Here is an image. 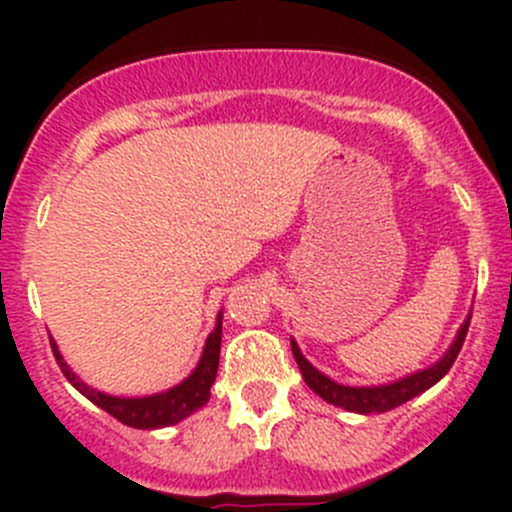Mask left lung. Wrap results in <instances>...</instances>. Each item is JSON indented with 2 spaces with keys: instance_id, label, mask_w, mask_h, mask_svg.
<instances>
[{
  "instance_id": "left-lung-1",
  "label": "left lung",
  "mask_w": 512,
  "mask_h": 512,
  "mask_svg": "<svg viewBox=\"0 0 512 512\" xmlns=\"http://www.w3.org/2000/svg\"><path fill=\"white\" fill-rule=\"evenodd\" d=\"M468 324H471V317L461 324V329H458L451 349H448V352L443 354L436 364H431L428 369L416 371V374L404 376V379L391 381V384H381V386L337 384V381L329 379V376H324L322 371L314 369V366L304 359L294 339H292V354H294V361H297L299 371H302V376H304V381H307L309 389H312L317 396H322L327 404L339 406V409L354 411V414H384V411L396 409V406L406 404V401H411L414 396L423 394V391L431 389L436 381H441L443 376L448 374V369H451L453 361H456L458 352H461L463 342H466Z\"/></svg>"
}]
</instances>
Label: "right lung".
I'll list each match as a JSON object with an SVG mask.
<instances>
[{"mask_svg":"<svg viewBox=\"0 0 512 512\" xmlns=\"http://www.w3.org/2000/svg\"><path fill=\"white\" fill-rule=\"evenodd\" d=\"M51 352L56 356V364L64 371V376L69 379V384L74 386L79 394H84L91 404H96L98 409H103L106 414L118 418L121 423L133 428H163L173 426V423L188 418L193 411H198L200 406L208 404L210 399V386H213L215 376H218V364H220V342H223V312L218 314V324L210 332L208 342H205L203 356H200L198 366H195L193 374L188 379L180 381L178 386L168 391H160L153 396H108L103 391L91 389L89 384L79 379L74 371L69 369V364L64 361V356L59 354L54 339L49 337Z\"/></svg>","mask_w":512,"mask_h":512,"instance_id":"right-lung-1","label":"right lung"}]
</instances>
